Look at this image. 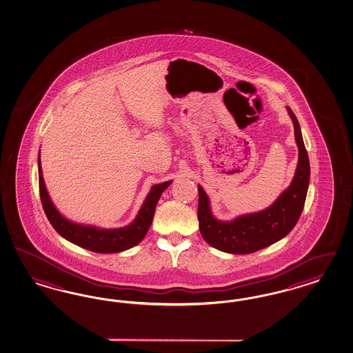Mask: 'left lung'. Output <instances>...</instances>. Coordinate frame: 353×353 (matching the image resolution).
Returning a JSON list of instances; mask_svg holds the SVG:
<instances>
[{
	"mask_svg": "<svg viewBox=\"0 0 353 353\" xmlns=\"http://www.w3.org/2000/svg\"><path fill=\"white\" fill-rule=\"evenodd\" d=\"M294 123L299 159L290 185L272 205L262 212L245 214L233 221H219L212 215L210 200L199 184V225L203 240L212 248L230 254H250L280 241L295 227L304 208L310 185V159L302 131L294 112L286 107Z\"/></svg>",
	"mask_w": 353,
	"mask_h": 353,
	"instance_id": "8db88e82",
	"label": "left lung"
}]
</instances>
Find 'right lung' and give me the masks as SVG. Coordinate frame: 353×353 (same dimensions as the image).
<instances>
[{
	"instance_id": "right-lung-1",
	"label": "right lung",
	"mask_w": 353,
	"mask_h": 353,
	"mask_svg": "<svg viewBox=\"0 0 353 353\" xmlns=\"http://www.w3.org/2000/svg\"><path fill=\"white\" fill-rule=\"evenodd\" d=\"M39 181H40V196L45 214L54 227V230L64 237L65 240L83 248L86 250L101 254L125 252L134 248L144 239L151 227L156 205L172 181H163L154 184L145 200L141 205V210L137 214L135 219L121 228H99L95 225L74 223L63 216L55 205L51 201L49 192L46 190L42 169H41L40 153H39Z\"/></svg>"
}]
</instances>
